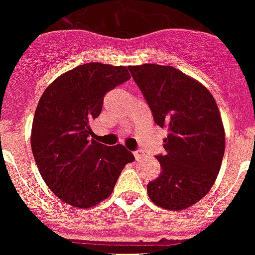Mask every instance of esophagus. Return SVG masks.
<instances>
[{
    "mask_svg": "<svg viewBox=\"0 0 255 255\" xmlns=\"http://www.w3.org/2000/svg\"><path fill=\"white\" fill-rule=\"evenodd\" d=\"M133 155H135V158H136V159H142L143 156H144V151H143L142 148H137V150H135V151H133Z\"/></svg>",
    "mask_w": 255,
    "mask_h": 255,
    "instance_id": "obj_1",
    "label": "esophagus"
}]
</instances>
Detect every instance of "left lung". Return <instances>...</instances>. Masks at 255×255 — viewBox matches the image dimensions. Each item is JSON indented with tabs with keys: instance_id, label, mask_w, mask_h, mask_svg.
Here are the masks:
<instances>
[{
	"instance_id": "1",
	"label": "left lung",
	"mask_w": 255,
	"mask_h": 255,
	"mask_svg": "<svg viewBox=\"0 0 255 255\" xmlns=\"http://www.w3.org/2000/svg\"><path fill=\"white\" fill-rule=\"evenodd\" d=\"M159 127L169 129L161 174L147 185L154 204L181 211L214 185L224 155V128L216 101L203 85L171 66L128 67Z\"/></svg>"
}]
</instances>
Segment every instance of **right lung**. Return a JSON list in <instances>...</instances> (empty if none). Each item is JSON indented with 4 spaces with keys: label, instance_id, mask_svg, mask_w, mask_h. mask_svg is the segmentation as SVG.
<instances>
[{
    "label": "right lung",
    "instance_id": "1",
    "mask_svg": "<svg viewBox=\"0 0 255 255\" xmlns=\"http://www.w3.org/2000/svg\"><path fill=\"white\" fill-rule=\"evenodd\" d=\"M129 78L127 67L85 63L58 77L39 100L32 152L47 186L66 204H99L135 159L122 144L108 147L90 139V123L100 116L104 96Z\"/></svg>",
    "mask_w": 255,
    "mask_h": 255
}]
</instances>
